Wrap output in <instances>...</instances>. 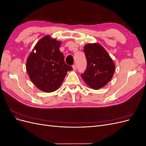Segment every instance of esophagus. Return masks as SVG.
Segmentation results:
<instances>
[{
	"mask_svg": "<svg viewBox=\"0 0 146 146\" xmlns=\"http://www.w3.org/2000/svg\"><path fill=\"white\" fill-rule=\"evenodd\" d=\"M72 68H73V69H74V70H76V66L75 65V64H74L73 66H72Z\"/></svg>",
	"mask_w": 146,
	"mask_h": 146,
	"instance_id": "esophagus-1",
	"label": "esophagus"
}]
</instances>
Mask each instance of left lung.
<instances>
[{"instance_id": "8db88e82", "label": "left lung", "mask_w": 146, "mask_h": 146, "mask_svg": "<svg viewBox=\"0 0 146 146\" xmlns=\"http://www.w3.org/2000/svg\"><path fill=\"white\" fill-rule=\"evenodd\" d=\"M83 50L87 67L81 77L90 88L99 90L111 80L115 65L107 52L99 44H88L84 46Z\"/></svg>"}]
</instances>
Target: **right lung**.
<instances>
[{
	"label": "right lung",
	"mask_w": 146,
	"mask_h": 146,
	"mask_svg": "<svg viewBox=\"0 0 146 146\" xmlns=\"http://www.w3.org/2000/svg\"><path fill=\"white\" fill-rule=\"evenodd\" d=\"M60 46V41L47 35L37 42L27 58L26 69L30 80L44 92L58 90L72 69L65 63Z\"/></svg>",
	"instance_id": "add662e5"
}]
</instances>
